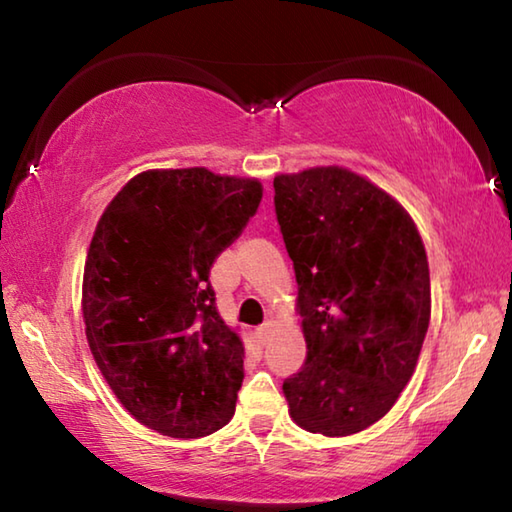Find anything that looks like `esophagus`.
<instances>
[{
	"label": "esophagus",
	"instance_id": "34e87169",
	"mask_svg": "<svg viewBox=\"0 0 512 512\" xmlns=\"http://www.w3.org/2000/svg\"><path fill=\"white\" fill-rule=\"evenodd\" d=\"M273 320H266V323L257 329V336H259V341H262L264 345L268 343V339H271L273 336Z\"/></svg>",
	"mask_w": 512,
	"mask_h": 512
}]
</instances>
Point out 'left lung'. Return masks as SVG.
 <instances>
[{
    "label": "left lung",
    "mask_w": 512,
    "mask_h": 512,
    "mask_svg": "<svg viewBox=\"0 0 512 512\" xmlns=\"http://www.w3.org/2000/svg\"><path fill=\"white\" fill-rule=\"evenodd\" d=\"M275 214L298 282L305 366L284 379L289 415L350 436L393 409L431 316L429 262L404 207L343 167L280 173Z\"/></svg>",
    "instance_id": "obj_1"
}]
</instances>
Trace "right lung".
<instances>
[{
  "label": "right lung",
  "mask_w": 512,
  "mask_h": 512,
  "mask_svg": "<svg viewBox=\"0 0 512 512\" xmlns=\"http://www.w3.org/2000/svg\"><path fill=\"white\" fill-rule=\"evenodd\" d=\"M262 201L257 178L205 167L137 173L103 210L83 271L92 357L137 422L203 438L235 415L244 343L210 268Z\"/></svg>",
  "instance_id": "add662e5"
}]
</instances>
